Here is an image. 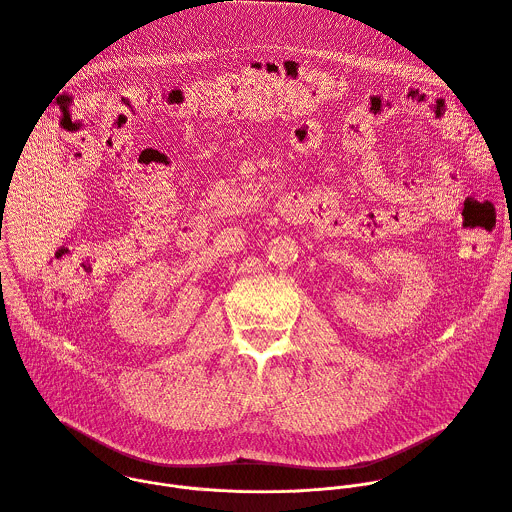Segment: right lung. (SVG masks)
Returning a JSON list of instances; mask_svg holds the SVG:
<instances>
[{
  "label": "right lung",
  "mask_w": 512,
  "mask_h": 512,
  "mask_svg": "<svg viewBox=\"0 0 512 512\" xmlns=\"http://www.w3.org/2000/svg\"><path fill=\"white\" fill-rule=\"evenodd\" d=\"M0 239H2V235H0Z\"/></svg>",
  "instance_id": "obj_1"
}]
</instances>
